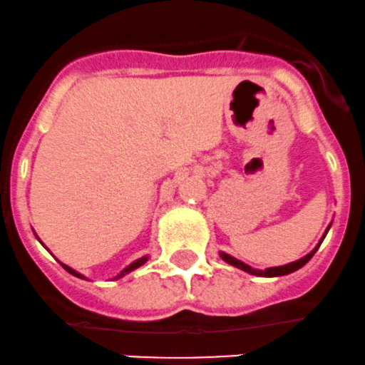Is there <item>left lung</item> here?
I'll return each instance as SVG.
<instances>
[{"label": "left lung", "mask_w": 365, "mask_h": 365, "mask_svg": "<svg viewBox=\"0 0 365 365\" xmlns=\"http://www.w3.org/2000/svg\"><path fill=\"white\" fill-rule=\"evenodd\" d=\"M329 228H330V227H329ZM329 228H327V232H329ZM327 232H325V234H323V237H322V240H320V244L323 242V239H325ZM320 244H318V246L314 247V250L311 251L309 255H306V257H302V258H300V260H297V262H292V264L281 265V267H269V269H265V270H260V269H253V267L246 265V264H244V262H240V260H237V258L230 257V255H227V253H220V257L223 258V260L227 262V264H230V265L237 267V269L244 270V272H247V274H253V276L276 277V276H287V274H290V272H295V270H299L300 267H304V265H306L307 262H309L311 258H313V255L317 253V251H318V247H320Z\"/></svg>", "instance_id": "left-lung-1"}]
</instances>
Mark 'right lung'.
I'll return each instance as SVG.
<instances>
[{
    "mask_svg": "<svg viewBox=\"0 0 365 365\" xmlns=\"http://www.w3.org/2000/svg\"><path fill=\"white\" fill-rule=\"evenodd\" d=\"M148 258H149V257H142V258H138V260H135L133 264H130V265L126 267V269H123V270H121V274H118V277H115V279H119V277L126 276V274H128V272H131V270H135V269H138V267H140V265H144L145 262H148ZM61 265H63V269H65V270H68V272H70V274H73V276L81 277V279H86V277L82 276V274H78L77 270H73V269H71V267L65 265V264H61Z\"/></svg>",
    "mask_w": 365,
    "mask_h": 365,
    "instance_id": "1",
    "label": "right lung"
}]
</instances>
